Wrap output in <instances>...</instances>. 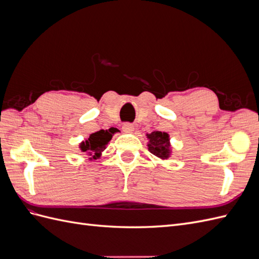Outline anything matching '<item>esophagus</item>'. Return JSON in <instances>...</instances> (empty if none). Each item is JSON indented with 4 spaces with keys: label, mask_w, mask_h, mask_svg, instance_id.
Listing matches in <instances>:
<instances>
[{
    "label": "esophagus",
    "mask_w": 259,
    "mask_h": 259,
    "mask_svg": "<svg viewBox=\"0 0 259 259\" xmlns=\"http://www.w3.org/2000/svg\"><path fill=\"white\" fill-rule=\"evenodd\" d=\"M122 130L125 133H132L133 131H134V125H133L132 123H124L122 126Z\"/></svg>",
    "instance_id": "esophagus-1"
}]
</instances>
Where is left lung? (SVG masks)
Returning <instances> with one entry per match:
<instances>
[{
  "label": "left lung",
  "instance_id": "8db88e82",
  "mask_svg": "<svg viewBox=\"0 0 259 259\" xmlns=\"http://www.w3.org/2000/svg\"><path fill=\"white\" fill-rule=\"evenodd\" d=\"M147 138L149 139V151L160 159L164 160L168 158L170 155V145L167 133L155 131L151 134H147Z\"/></svg>",
  "mask_w": 259,
  "mask_h": 259
}]
</instances>
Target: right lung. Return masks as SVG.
Instances as JSON below:
<instances>
[{"instance_id":"obj_1","label":"right lung","mask_w":259,"mask_h":259,"mask_svg":"<svg viewBox=\"0 0 259 259\" xmlns=\"http://www.w3.org/2000/svg\"><path fill=\"white\" fill-rule=\"evenodd\" d=\"M114 134V131L110 130H100L96 133H93L91 136L81 143L80 148L82 152H86V154L91 155V159H98L101 152H103L108 143L110 142L112 135Z\"/></svg>"}]
</instances>
